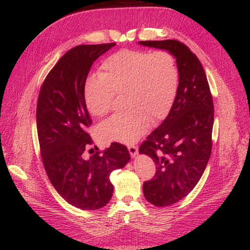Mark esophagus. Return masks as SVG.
I'll return each instance as SVG.
<instances>
[{"label":"esophagus","instance_id":"34e87169","mask_svg":"<svg viewBox=\"0 0 250 250\" xmlns=\"http://www.w3.org/2000/svg\"><path fill=\"white\" fill-rule=\"evenodd\" d=\"M128 149H129V152H130V156L132 158H134L137 155V153H139V149H137V147L134 146V145L128 146Z\"/></svg>","mask_w":250,"mask_h":250}]
</instances>
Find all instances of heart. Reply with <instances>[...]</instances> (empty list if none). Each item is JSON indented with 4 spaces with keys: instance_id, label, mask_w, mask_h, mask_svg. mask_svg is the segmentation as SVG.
<instances>
[{
    "instance_id": "b5f03b06",
    "label": "heart",
    "mask_w": 250,
    "mask_h": 250,
    "mask_svg": "<svg viewBox=\"0 0 250 250\" xmlns=\"http://www.w3.org/2000/svg\"><path fill=\"white\" fill-rule=\"evenodd\" d=\"M99 75L84 83V102L90 114L102 117L113 108L116 95H124L126 110L99 128L103 140L122 144H133L150 121L158 124L166 118L178 89L176 61L164 50H120L102 62Z\"/></svg>"
}]
</instances>
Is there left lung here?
Listing matches in <instances>:
<instances>
[{
  "instance_id": "8db88e82",
  "label": "left lung",
  "mask_w": 250,
  "mask_h": 250,
  "mask_svg": "<svg viewBox=\"0 0 250 250\" xmlns=\"http://www.w3.org/2000/svg\"><path fill=\"white\" fill-rule=\"evenodd\" d=\"M139 44L168 51L178 67V89L171 110L139 149L156 163L155 176L143 185L145 199L156 206H168L192 191L209 160L213 98L203 66L185 44L176 40Z\"/></svg>"
}]
</instances>
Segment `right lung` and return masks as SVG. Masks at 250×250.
Segmentation results:
<instances>
[{"instance_id":"right-lung-1","label":"right lung","mask_w":250,"mask_h":250,"mask_svg":"<svg viewBox=\"0 0 250 250\" xmlns=\"http://www.w3.org/2000/svg\"><path fill=\"white\" fill-rule=\"evenodd\" d=\"M115 45H79L68 50L47 75L37 101V135L46 173L68 204L84 210L108 203L114 192L110 173L130 161L128 148L119 143L83 157L92 145L84 83L93 62Z\"/></svg>"}]
</instances>
